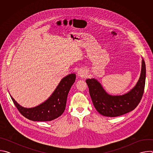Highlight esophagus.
I'll return each instance as SVG.
<instances>
[{
  "label": "esophagus",
  "instance_id": "34e87169",
  "mask_svg": "<svg viewBox=\"0 0 153 153\" xmlns=\"http://www.w3.org/2000/svg\"><path fill=\"white\" fill-rule=\"evenodd\" d=\"M85 75H86V73H85V71L83 70H78V71H77V76H78L83 77H85Z\"/></svg>",
  "mask_w": 153,
  "mask_h": 153
}]
</instances>
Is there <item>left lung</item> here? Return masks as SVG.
Listing matches in <instances>:
<instances>
[{"label": "left lung", "instance_id": "left-lung-1", "mask_svg": "<svg viewBox=\"0 0 153 153\" xmlns=\"http://www.w3.org/2000/svg\"><path fill=\"white\" fill-rule=\"evenodd\" d=\"M146 78V67L142 58L141 73L136 85L128 93L113 96L108 94L100 83L96 79L86 80L89 92L96 110L106 117H117L133 111L142 97Z\"/></svg>", "mask_w": 153, "mask_h": 153}]
</instances>
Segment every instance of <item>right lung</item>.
<instances>
[{
  "instance_id": "obj_1",
  "label": "right lung",
  "mask_w": 153,
  "mask_h": 153,
  "mask_svg": "<svg viewBox=\"0 0 153 153\" xmlns=\"http://www.w3.org/2000/svg\"><path fill=\"white\" fill-rule=\"evenodd\" d=\"M75 80L76 74L74 73L65 76L47 100L33 108L22 106L10 96L19 111L27 119L33 121H51L60 116L64 112L68 93Z\"/></svg>"
}]
</instances>
